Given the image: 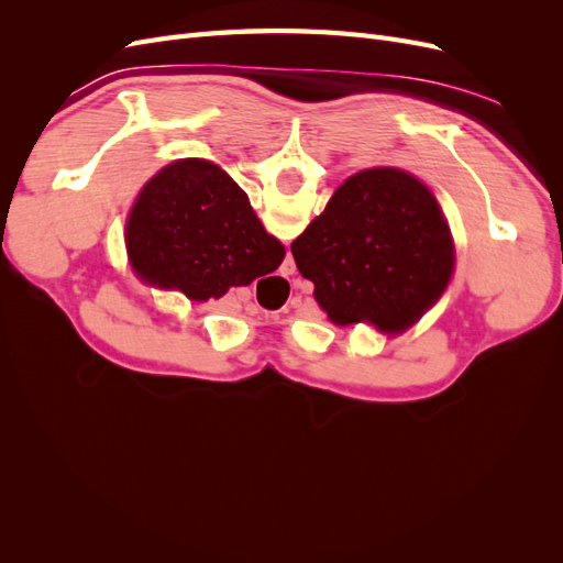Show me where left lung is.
Segmentation results:
<instances>
[{
    "instance_id": "obj_1",
    "label": "left lung",
    "mask_w": 563,
    "mask_h": 563,
    "mask_svg": "<svg viewBox=\"0 0 563 563\" xmlns=\"http://www.w3.org/2000/svg\"><path fill=\"white\" fill-rule=\"evenodd\" d=\"M291 253L333 323L368 321L383 333L413 327L444 294L455 261L434 195L401 168L350 176Z\"/></svg>"
}]
</instances>
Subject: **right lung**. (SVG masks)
<instances>
[{
	"instance_id": "obj_1",
	"label": "right lung",
	"mask_w": 563,
	"mask_h": 563,
	"mask_svg": "<svg viewBox=\"0 0 563 563\" xmlns=\"http://www.w3.org/2000/svg\"><path fill=\"white\" fill-rule=\"evenodd\" d=\"M133 269L190 300L220 298L284 261V246L267 234L246 192L207 159H180L152 178L126 223Z\"/></svg>"
}]
</instances>
